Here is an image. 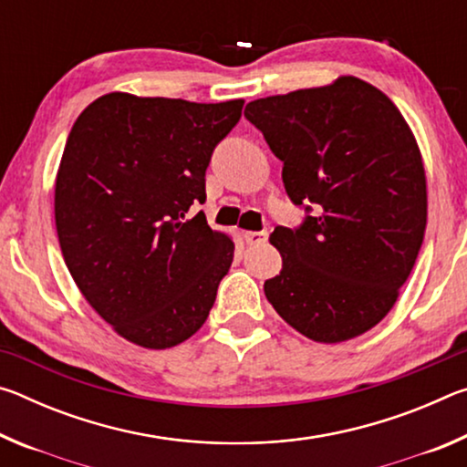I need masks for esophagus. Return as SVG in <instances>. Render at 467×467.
<instances>
[{
  "instance_id": "esophagus-1",
  "label": "esophagus",
  "mask_w": 467,
  "mask_h": 467,
  "mask_svg": "<svg viewBox=\"0 0 467 467\" xmlns=\"http://www.w3.org/2000/svg\"><path fill=\"white\" fill-rule=\"evenodd\" d=\"M265 241H267V233L265 231L244 233V243H247V244H262Z\"/></svg>"
}]
</instances>
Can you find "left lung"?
<instances>
[{"label": "left lung", "mask_w": 467, "mask_h": 467, "mask_svg": "<svg viewBox=\"0 0 467 467\" xmlns=\"http://www.w3.org/2000/svg\"><path fill=\"white\" fill-rule=\"evenodd\" d=\"M244 117L306 212L300 226L270 234L282 272L265 280L267 300L315 342L365 334L391 311L424 239L426 175L412 130L354 76L251 100Z\"/></svg>", "instance_id": "left-lung-1"}]
</instances>
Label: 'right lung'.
I'll return each instance as SVG.
<instances>
[{
    "instance_id": "right-lung-1",
    "label": "right lung",
    "mask_w": 467,
    "mask_h": 467,
    "mask_svg": "<svg viewBox=\"0 0 467 467\" xmlns=\"http://www.w3.org/2000/svg\"><path fill=\"white\" fill-rule=\"evenodd\" d=\"M243 105L110 92L69 131L55 181L63 259L92 309L141 348L192 337L233 264L231 236L189 210Z\"/></svg>"
}]
</instances>
